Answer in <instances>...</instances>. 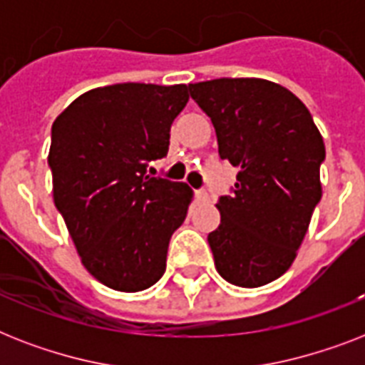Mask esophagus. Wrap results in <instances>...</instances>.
Instances as JSON below:
<instances>
[{
  "label": "esophagus",
  "mask_w": 365,
  "mask_h": 365,
  "mask_svg": "<svg viewBox=\"0 0 365 365\" xmlns=\"http://www.w3.org/2000/svg\"><path fill=\"white\" fill-rule=\"evenodd\" d=\"M197 197H199L200 202H210L212 200L210 193H208V191H205V189H202V191H199V193H197Z\"/></svg>",
  "instance_id": "1"
}]
</instances>
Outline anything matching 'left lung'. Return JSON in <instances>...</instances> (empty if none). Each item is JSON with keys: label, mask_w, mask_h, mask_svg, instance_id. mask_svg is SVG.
<instances>
[{"label": "left lung", "mask_w": 365, "mask_h": 365, "mask_svg": "<svg viewBox=\"0 0 365 365\" xmlns=\"http://www.w3.org/2000/svg\"><path fill=\"white\" fill-rule=\"evenodd\" d=\"M189 93L216 128L220 157L239 168L208 235L216 269L240 288L265 286L292 267L322 199V134L292 91L267 79L223 77Z\"/></svg>", "instance_id": "8db88e82"}]
</instances>
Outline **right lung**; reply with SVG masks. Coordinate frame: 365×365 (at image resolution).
Listing matches in <instances>:
<instances>
[{"instance_id": "obj_1", "label": "right lung", "mask_w": 365, "mask_h": 365, "mask_svg": "<svg viewBox=\"0 0 365 365\" xmlns=\"http://www.w3.org/2000/svg\"><path fill=\"white\" fill-rule=\"evenodd\" d=\"M187 85L121 83L87 91L53 123V199L81 263L117 292H142L166 269L187 216V183L145 174L165 157Z\"/></svg>"}]
</instances>
